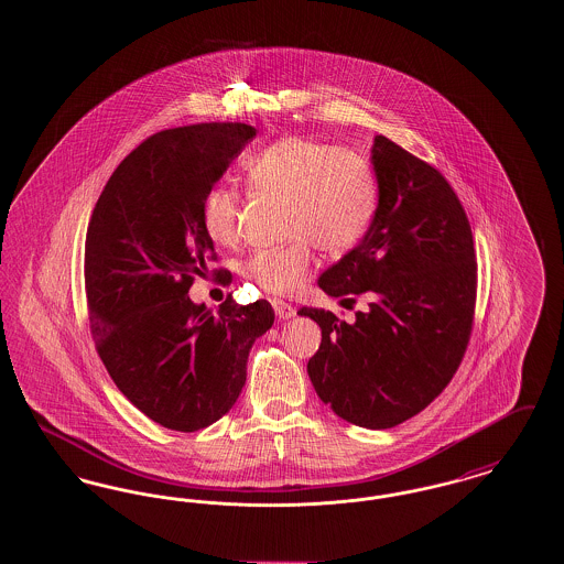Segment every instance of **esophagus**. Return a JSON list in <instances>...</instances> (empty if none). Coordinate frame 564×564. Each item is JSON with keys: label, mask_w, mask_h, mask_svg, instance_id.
<instances>
[{"label": "esophagus", "mask_w": 564, "mask_h": 564, "mask_svg": "<svg viewBox=\"0 0 564 564\" xmlns=\"http://www.w3.org/2000/svg\"><path fill=\"white\" fill-rule=\"evenodd\" d=\"M272 308H274V313H276L279 319H292V317H295V306L283 302V300H276V297H274V300H272Z\"/></svg>", "instance_id": "1"}]
</instances>
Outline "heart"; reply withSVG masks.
<instances>
[{
	"mask_svg": "<svg viewBox=\"0 0 564 564\" xmlns=\"http://www.w3.org/2000/svg\"><path fill=\"white\" fill-rule=\"evenodd\" d=\"M251 184L288 198L285 230L292 241L253 251L242 276L267 294L295 292L313 272V242L327 253H345L366 235L375 215V175L368 161L349 148L308 137L274 141L247 162ZM241 196L217 184L203 203V226L217 242L235 241Z\"/></svg>",
	"mask_w": 564,
	"mask_h": 564,
	"instance_id": "heart-1",
	"label": "heart"
}]
</instances>
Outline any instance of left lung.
I'll list each match as a JSON object with an SVG mask.
<instances>
[{"label":"left lung","instance_id":"1","mask_svg":"<svg viewBox=\"0 0 564 564\" xmlns=\"http://www.w3.org/2000/svg\"><path fill=\"white\" fill-rule=\"evenodd\" d=\"M372 164V224L319 276L332 297L366 295L368 311L352 323L323 308L300 315L322 327L306 368L322 402L352 425L391 430L453 380L471 334L478 264L469 219L437 169L382 134Z\"/></svg>","mask_w":564,"mask_h":564}]
</instances>
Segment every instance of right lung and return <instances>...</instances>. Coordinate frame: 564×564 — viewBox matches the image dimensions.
I'll return each instance as SVG.
<instances>
[{
	"instance_id": "1",
	"label": "right lung",
	"mask_w": 564,
	"mask_h": 564,
	"mask_svg": "<svg viewBox=\"0 0 564 564\" xmlns=\"http://www.w3.org/2000/svg\"><path fill=\"white\" fill-rule=\"evenodd\" d=\"M253 137L241 122L152 134L111 173L88 221L95 347L120 393L166 430L221 419L241 395L256 338L274 323L267 300L241 306L226 297L214 313L188 295L215 258L205 196Z\"/></svg>"
}]
</instances>
